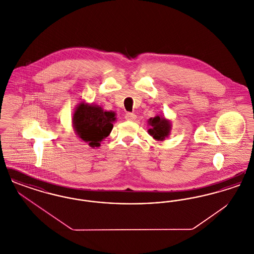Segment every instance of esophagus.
I'll use <instances>...</instances> for the list:
<instances>
[{
  "label": "esophagus",
  "instance_id": "obj_1",
  "mask_svg": "<svg viewBox=\"0 0 254 254\" xmlns=\"http://www.w3.org/2000/svg\"><path fill=\"white\" fill-rule=\"evenodd\" d=\"M125 118L127 121H134L136 119V115L134 113H131V112H127V113H126Z\"/></svg>",
  "mask_w": 254,
  "mask_h": 254
}]
</instances>
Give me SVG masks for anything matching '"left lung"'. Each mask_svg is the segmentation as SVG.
Wrapping results in <instances>:
<instances>
[{
	"instance_id": "8db88e82",
	"label": "left lung",
	"mask_w": 254,
	"mask_h": 254,
	"mask_svg": "<svg viewBox=\"0 0 254 254\" xmlns=\"http://www.w3.org/2000/svg\"><path fill=\"white\" fill-rule=\"evenodd\" d=\"M147 124L150 127L147 131L157 141H164L170 133L171 123L165 117L155 116L154 118H150Z\"/></svg>"
}]
</instances>
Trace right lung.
<instances>
[{
    "mask_svg": "<svg viewBox=\"0 0 254 254\" xmlns=\"http://www.w3.org/2000/svg\"><path fill=\"white\" fill-rule=\"evenodd\" d=\"M116 120L115 113L105 111L96 105L80 103L73 114L74 131L91 147H98L100 143L111 132Z\"/></svg>",
    "mask_w": 254,
    "mask_h": 254,
    "instance_id": "right-lung-1",
    "label": "right lung"
}]
</instances>
